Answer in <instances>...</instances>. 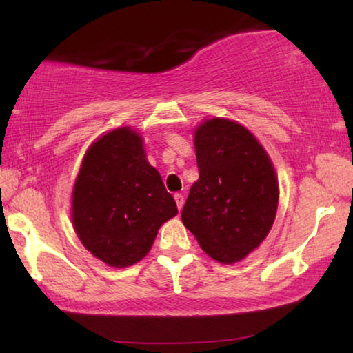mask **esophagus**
<instances>
[{
    "label": "esophagus",
    "instance_id": "1",
    "mask_svg": "<svg viewBox=\"0 0 353 353\" xmlns=\"http://www.w3.org/2000/svg\"><path fill=\"white\" fill-rule=\"evenodd\" d=\"M175 201H176V207L181 210L183 204H185V196L180 194V192H176V194H175Z\"/></svg>",
    "mask_w": 353,
    "mask_h": 353
}]
</instances>
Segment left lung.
<instances>
[{"instance_id": "8db88e82", "label": "left lung", "mask_w": 353, "mask_h": 353, "mask_svg": "<svg viewBox=\"0 0 353 353\" xmlns=\"http://www.w3.org/2000/svg\"><path fill=\"white\" fill-rule=\"evenodd\" d=\"M194 148L199 180L183 207V225L216 262H239L267 238L276 216L273 163L257 138L228 119L202 122Z\"/></svg>"}]
</instances>
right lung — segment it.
<instances>
[{"label": "right lung", "mask_w": 353, "mask_h": 353, "mask_svg": "<svg viewBox=\"0 0 353 353\" xmlns=\"http://www.w3.org/2000/svg\"><path fill=\"white\" fill-rule=\"evenodd\" d=\"M176 214L134 130L115 128L91 144L72 192V223L96 259L117 268L139 262Z\"/></svg>", "instance_id": "right-lung-1"}]
</instances>
